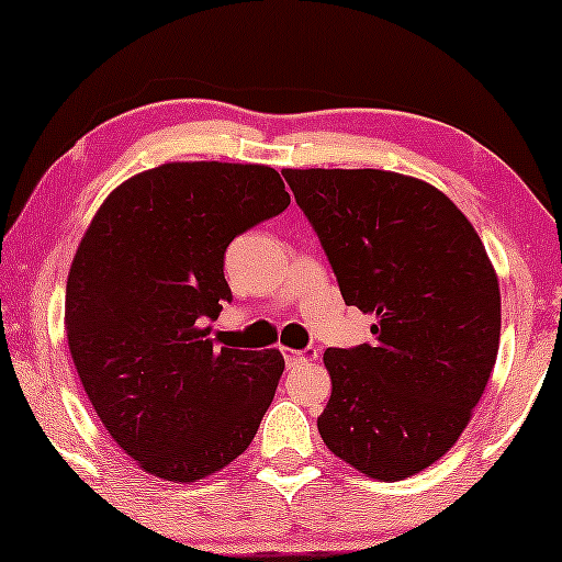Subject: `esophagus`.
<instances>
[{
    "label": "esophagus",
    "mask_w": 562,
    "mask_h": 562,
    "mask_svg": "<svg viewBox=\"0 0 562 562\" xmlns=\"http://www.w3.org/2000/svg\"><path fill=\"white\" fill-rule=\"evenodd\" d=\"M317 348H306V350H283V358H286V366L289 368H296L302 363H312V360H317Z\"/></svg>",
    "instance_id": "1"
}]
</instances>
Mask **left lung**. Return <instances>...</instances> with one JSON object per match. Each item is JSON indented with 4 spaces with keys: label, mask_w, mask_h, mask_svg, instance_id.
<instances>
[{
    "label": "left lung",
    "mask_w": 562,
    "mask_h": 562,
    "mask_svg": "<svg viewBox=\"0 0 562 562\" xmlns=\"http://www.w3.org/2000/svg\"><path fill=\"white\" fill-rule=\"evenodd\" d=\"M348 306L375 345L325 350L322 440L368 479L440 460L473 417L498 356L502 291L471 222L440 189L379 168H283Z\"/></svg>",
    "instance_id": "8db88e82"
}]
</instances>
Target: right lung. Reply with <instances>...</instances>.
Instances as JSON below:
<instances>
[{
	"instance_id": "add662e5",
	"label": "right lung",
	"mask_w": 562,
	"mask_h": 562,
	"mask_svg": "<svg viewBox=\"0 0 562 562\" xmlns=\"http://www.w3.org/2000/svg\"><path fill=\"white\" fill-rule=\"evenodd\" d=\"M289 202L271 166L173 160L122 181L83 233L68 350L97 417L145 473L202 481L256 437L283 356L217 350L204 322L233 299L227 245Z\"/></svg>"
}]
</instances>
